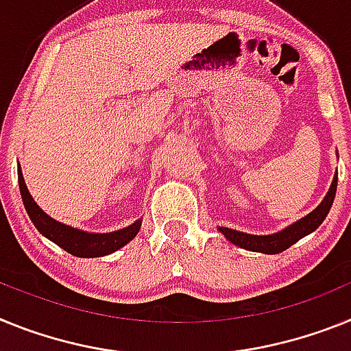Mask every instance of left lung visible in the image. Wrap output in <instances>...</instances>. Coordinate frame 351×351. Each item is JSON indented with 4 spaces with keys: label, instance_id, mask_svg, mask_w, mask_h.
<instances>
[{
    "label": "left lung",
    "instance_id": "8db88e82",
    "mask_svg": "<svg viewBox=\"0 0 351 351\" xmlns=\"http://www.w3.org/2000/svg\"><path fill=\"white\" fill-rule=\"evenodd\" d=\"M336 189L337 171L336 175H334V178H332L330 189H328V193L325 194V197L322 199V203H319L313 212H309L307 215H304L302 219L295 221L293 224L282 228V230L277 231V233L251 234L224 226H219L217 230L221 231L231 243L239 245V247L247 249V251L252 252H263V254H279V252L291 247L295 242H298L300 239H304V237H307L309 233H313V231L325 221L327 213L330 212L332 203H334V197H336Z\"/></svg>",
    "mask_w": 351,
    "mask_h": 351
}]
</instances>
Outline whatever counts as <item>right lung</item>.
Instances as JSON below:
<instances>
[{
  "label": "right lung",
  "mask_w": 351,
  "mask_h": 351,
  "mask_svg": "<svg viewBox=\"0 0 351 351\" xmlns=\"http://www.w3.org/2000/svg\"><path fill=\"white\" fill-rule=\"evenodd\" d=\"M17 176H19V189L24 208L28 212L36 230L40 231L45 239L60 245L63 251L77 256V258H100V256L111 254V252L127 245L141 230L143 219L134 221L130 226L123 228V230L109 231V233H90V231L66 226L63 222H58L56 219L47 215L40 206L36 205V201L33 199L28 187H26L21 166L17 169Z\"/></svg>",
  "instance_id": "right-lung-1"
}]
</instances>
